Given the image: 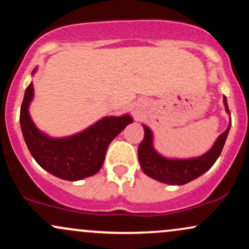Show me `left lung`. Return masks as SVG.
I'll list each match as a JSON object with an SVG mask.
<instances>
[{"label": "left lung", "mask_w": 249, "mask_h": 249, "mask_svg": "<svg viewBox=\"0 0 249 249\" xmlns=\"http://www.w3.org/2000/svg\"><path fill=\"white\" fill-rule=\"evenodd\" d=\"M224 104L226 111L230 113L227 105V99L224 97ZM231 124L227 130L219 136L213 147L199 158L187 159V160H172L161 157L154 151L152 146V133L150 128L144 126V139L138 146V159L142 170L151 178L159 180L168 185H184L192 181L196 178L204 174L213 166L214 162L219 158L222 148H224L226 138L230 132Z\"/></svg>", "instance_id": "obj_1"}]
</instances>
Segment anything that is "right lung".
<instances>
[{"instance_id":"add662e5","label":"right lung","mask_w":249,"mask_h":249,"mask_svg":"<svg viewBox=\"0 0 249 249\" xmlns=\"http://www.w3.org/2000/svg\"><path fill=\"white\" fill-rule=\"evenodd\" d=\"M33 96L34 87L30 83L25 89L19 113L25 144L31 156L44 170L64 180L75 181L98 172L108 144L132 123V118L127 115L107 117L76 136L53 139L39 132L31 121L28 107Z\"/></svg>"}]
</instances>
